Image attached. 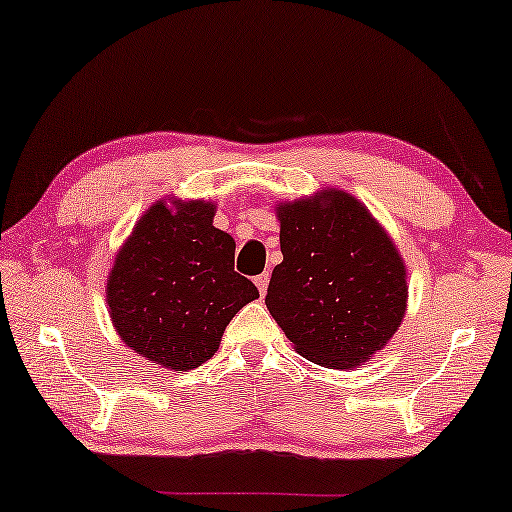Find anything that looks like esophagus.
<instances>
[{
    "instance_id": "obj_1",
    "label": "esophagus",
    "mask_w": 512,
    "mask_h": 512,
    "mask_svg": "<svg viewBox=\"0 0 512 512\" xmlns=\"http://www.w3.org/2000/svg\"><path fill=\"white\" fill-rule=\"evenodd\" d=\"M269 273H259V276L255 278V285H257V290H259V294H266V287H269Z\"/></svg>"
}]
</instances>
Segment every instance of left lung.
Instances as JSON below:
<instances>
[{
    "instance_id": "left-lung-1",
    "label": "left lung",
    "mask_w": 512,
    "mask_h": 512,
    "mask_svg": "<svg viewBox=\"0 0 512 512\" xmlns=\"http://www.w3.org/2000/svg\"><path fill=\"white\" fill-rule=\"evenodd\" d=\"M280 262L266 308L299 355L350 369L390 341L406 313L403 262L366 206L327 190L278 206Z\"/></svg>"
}]
</instances>
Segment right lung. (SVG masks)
I'll use <instances>...</instances> for the list:
<instances>
[{"label": "right lung", "instance_id": "add662e5", "mask_svg": "<svg viewBox=\"0 0 512 512\" xmlns=\"http://www.w3.org/2000/svg\"><path fill=\"white\" fill-rule=\"evenodd\" d=\"M204 201L155 204L115 257L106 285L113 325L129 348L167 369H197L225 327L259 297L234 271L236 243Z\"/></svg>", "mask_w": 512, "mask_h": 512}]
</instances>
